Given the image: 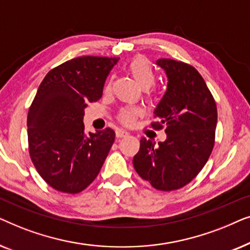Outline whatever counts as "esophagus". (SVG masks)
Wrapping results in <instances>:
<instances>
[{
	"label": "esophagus",
	"instance_id": "esophagus-1",
	"mask_svg": "<svg viewBox=\"0 0 250 250\" xmlns=\"http://www.w3.org/2000/svg\"><path fill=\"white\" fill-rule=\"evenodd\" d=\"M126 135H128V132L124 131V129H117V131H116V136H117V138H124Z\"/></svg>",
	"mask_w": 250,
	"mask_h": 250
}]
</instances>
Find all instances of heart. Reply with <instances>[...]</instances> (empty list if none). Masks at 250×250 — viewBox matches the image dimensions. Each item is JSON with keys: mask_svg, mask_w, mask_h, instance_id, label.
Wrapping results in <instances>:
<instances>
[{"mask_svg": "<svg viewBox=\"0 0 250 250\" xmlns=\"http://www.w3.org/2000/svg\"><path fill=\"white\" fill-rule=\"evenodd\" d=\"M128 73L134 78V81L142 88L151 87L156 82V74L149 60L142 56H138L129 61L127 66ZM109 87V83L107 84V88ZM139 115V110L135 108H124L119 111L118 119L123 124L129 125L134 122L136 116Z\"/></svg>", "mask_w": 250, "mask_h": 250, "instance_id": "obj_1", "label": "heart"}]
</instances>
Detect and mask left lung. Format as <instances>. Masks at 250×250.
Masks as SVG:
<instances>
[{"label": "left lung", "instance_id": "1", "mask_svg": "<svg viewBox=\"0 0 250 250\" xmlns=\"http://www.w3.org/2000/svg\"><path fill=\"white\" fill-rule=\"evenodd\" d=\"M168 83L155 109L151 127L165 126L164 142L141 139L133 166L143 180L160 191L190 183L207 163L215 143L217 108L209 88L196 68L182 61L159 59Z\"/></svg>", "mask_w": 250, "mask_h": 250}]
</instances>
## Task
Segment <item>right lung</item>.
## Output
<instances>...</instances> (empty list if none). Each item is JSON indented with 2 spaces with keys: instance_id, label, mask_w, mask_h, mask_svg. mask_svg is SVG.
<instances>
[{
  "instance_id": "right-lung-1",
  "label": "right lung",
  "mask_w": 250,
  "mask_h": 250,
  "mask_svg": "<svg viewBox=\"0 0 250 250\" xmlns=\"http://www.w3.org/2000/svg\"><path fill=\"white\" fill-rule=\"evenodd\" d=\"M119 58L80 57L51 69L27 116L30 159L53 189L78 193L98 176L115 132L85 133L84 109L102 97L104 82Z\"/></svg>"
}]
</instances>
